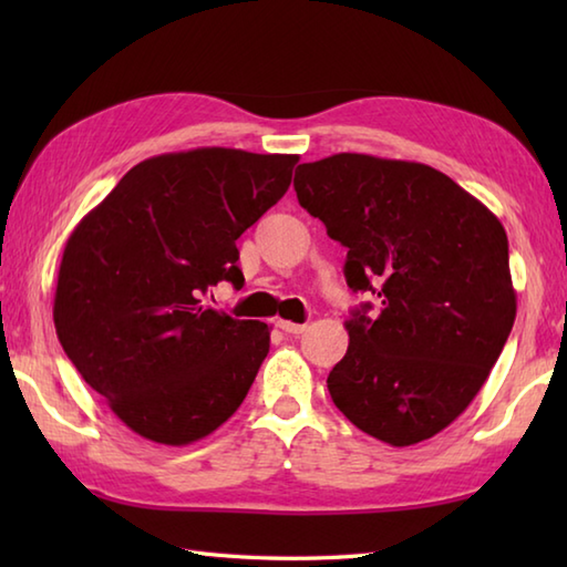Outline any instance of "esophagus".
<instances>
[{"mask_svg":"<svg viewBox=\"0 0 567 567\" xmlns=\"http://www.w3.org/2000/svg\"><path fill=\"white\" fill-rule=\"evenodd\" d=\"M277 327H280L285 333H292V336H299V333L307 331V323H295V321H285V319L277 321Z\"/></svg>","mask_w":567,"mask_h":567,"instance_id":"1","label":"esophagus"}]
</instances>
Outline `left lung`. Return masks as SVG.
<instances>
[{"mask_svg":"<svg viewBox=\"0 0 567 567\" xmlns=\"http://www.w3.org/2000/svg\"><path fill=\"white\" fill-rule=\"evenodd\" d=\"M302 207L348 248V351L333 404L368 436L414 445L461 416L489 378L516 317L509 244L483 202L424 163L339 153L302 163Z\"/></svg>","mask_w":567,"mask_h":567,"instance_id":"8db88e82","label":"left lung"}]
</instances>
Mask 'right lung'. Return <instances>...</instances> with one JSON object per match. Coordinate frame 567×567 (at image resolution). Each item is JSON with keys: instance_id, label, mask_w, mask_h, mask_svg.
<instances>
[{"instance_id": "1", "label": "right lung", "mask_w": 567, "mask_h": 567, "mask_svg": "<svg viewBox=\"0 0 567 567\" xmlns=\"http://www.w3.org/2000/svg\"><path fill=\"white\" fill-rule=\"evenodd\" d=\"M297 155L195 148L143 161L70 234L53 321L82 380L138 436L187 445L246 400L268 323L202 305L244 285L238 236L292 183Z\"/></svg>"}]
</instances>
